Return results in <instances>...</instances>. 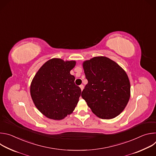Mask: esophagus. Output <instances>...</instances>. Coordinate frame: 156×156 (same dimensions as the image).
<instances>
[{"label": "esophagus", "instance_id": "obj_1", "mask_svg": "<svg viewBox=\"0 0 156 156\" xmlns=\"http://www.w3.org/2000/svg\"><path fill=\"white\" fill-rule=\"evenodd\" d=\"M80 88H81V91H83V88H84V86H83V84H81V85L80 86Z\"/></svg>", "mask_w": 156, "mask_h": 156}]
</instances>
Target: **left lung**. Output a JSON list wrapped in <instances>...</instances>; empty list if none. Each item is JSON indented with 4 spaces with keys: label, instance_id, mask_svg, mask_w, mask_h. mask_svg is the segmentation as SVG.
Wrapping results in <instances>:
<instances>
[{
    "label": "left lung",
    "instance_id": "obj_1",
    "mask_svg": "<svg viewBox=\"0 0 156 156\" xmlns=\"http://www.w3.org/2000/svg\"><path fill=\"white\" fill-rule=\"evenodd\" d=\"M83 69L88 83L81 97L92 112L103 119L119 115L130 97V83L126 72L105 57L85 61Z\"/></svg>",
    "mask_w": 156,
    "mask_h": 156
}]
</instances>
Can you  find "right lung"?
I'll list each match as a JSON object with an SVG mask.
<instances>
[{"mask_svg":"<svg viewBox=\"0 0 156 156\" xmlns=\"http://www.w3.org/2000/svg\"><path fill=\"white\" fill-rule=\"evenodd\" d=\"M75 61L52 58L34 76L30 87L33 102L46 117L61 120L73 112L81 96V88L70 74Z\"/></svg>","mask_w":156,"mask_h":156,"instance_id":"obj_1","label":"right lung"}]
</instances>
